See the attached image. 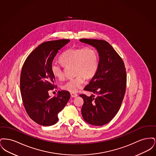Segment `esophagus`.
Listing matches in <instances>:
<instances>
[{
	"label": "esophagus",
	"instance_id": "1",
	"mask_svg": "<svg viewBox=\"0 0 156 156\" xmlns=\"http://www.w3.org/2000/svg\"><path fill=\"white\" fill-rule=\"evenodd\" d=\"M78 96V94H75V93H71V97L72 98H75V97H76Z\"/></svg>",
	"mask_w": 156,
	"mask_h": 156
}]
</instances>
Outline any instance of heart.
<instances>
[{
    "instance_id": "obj_1",
    "label": "heart",
    "mask_w": 156,
    "mask_h": 156,
    "mask_svg": "<svg viewBox=\"0 0 156 156\" xmlns=\"http://www.w3.org/2000/svg\"><path fill=\"white\" fill-rule=\"evenodd\" d=\"M59 61L64 67L72 66L75 76L66 82L61 88L71 93L81 89L85 77L90 78L96 74L99 66V55L97 50L92 47L72 48L68 49L59 57ZM62 66L53 63L51 71L53 76L59 80L64 78Z\"/></svg>"
}]
</instances>
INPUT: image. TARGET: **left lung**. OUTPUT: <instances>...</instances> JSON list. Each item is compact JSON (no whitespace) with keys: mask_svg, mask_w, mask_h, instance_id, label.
<instances>
[{"mask_svg":"<svg viewBox=\"0 0 156 156\" xmlns=\"http://www.w3.org/2000/svg\"><path fill=\"white\" fill-rule=\"evenodd\" d=\"M80 41L95 47L99 56L96 74L84 90L93 94H81L83 99L81 113L89 124L103 126L119 111L126 92V68L118 52L108 42L102 40L82 38Z\"/></svg>","mask_w":156,"mask_h":156,"instance_id":"1","label":"left lung"}]
</instances>
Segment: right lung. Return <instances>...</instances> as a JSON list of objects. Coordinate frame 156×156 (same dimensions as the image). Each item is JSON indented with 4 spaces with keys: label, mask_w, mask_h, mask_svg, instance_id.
Segmentation results:
<instances>
[{
    "label": "right lung",
    "mask_w": 156,
    "mask_h": 156,
    "mask_svg": "<svg viewBox=\"0 0 156 156\" xmlns=\"http://www.w3.org/2000/svg\"><path fill=\"white\" fill-rule=\"evenodd\" d=\"M69 39L46 41L39 45L28 55L20 75L23 103L31 119L42 126H51L58 120V113L70 98L67 90L59 91L57 97L49 96L48 91L57 88L51 71L52 61Z\"/></svg>",
    "instance_id": "1"
}]
</instances>
